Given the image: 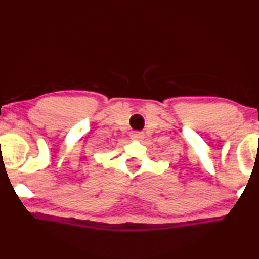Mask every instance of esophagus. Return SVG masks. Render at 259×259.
I'll use <instances>...</instances> for the list:
<instances>
[{
  "label": "esophagus",
  "instance_id": "obj_1",
  "mask_svg": "<svg viewBox=\"0 0 259 259\" xmlns=\"http://www.w3.org/2000/svg\"><path fill=\"white\" fill-rule=\"evenodd\" d=\"M130 137L133 138V139H138V140H140V139L144 138V133H143V131H137V130L131 131V133H130Z\"/></svg>",
  "mask_w": 259,
  "mask_h": 259
}]
</instances>
